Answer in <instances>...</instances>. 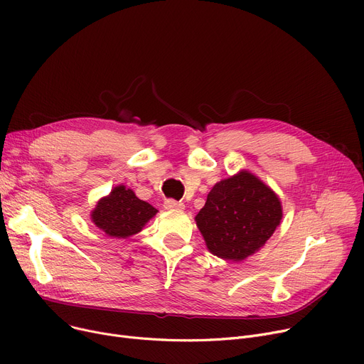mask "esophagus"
<instances>
[{"instance_id":"esophagus-1","label":"esophagus","mask_w":364,"mask_h":364,"mask_svg":"<svg viewBox=\"0 0 364 364\" xmlns=\"http://www.w3.org/2000/svg\"><path fill=\"white\" fill-rule=\"evenodd\" d=\"M164 206H165L166 209H169V211H183V209H184V203L177 202V200H174V199H166L165 203H164Z\"/></svg>"}]
</instances>
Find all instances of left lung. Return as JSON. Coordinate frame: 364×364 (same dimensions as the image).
<instances>
[{
    "mask_svg": "<svg viewBox=\"0 0 364 364\" xmlns=\"http://www.w3.org/2000/svg\"><path fill=\"white\" fill-rule=\"evenodd\" d=\"M283 217L280 198L251 171L218 181L195 217L208 251L227 261L258 252Z\"/></svg>",
    "mask_w": 364,
    "mask_h": 364,
    "instance_id": "8db88e82",
    "label": "left lung"
}]
</instances>
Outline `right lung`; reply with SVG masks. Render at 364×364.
<instances>
[{
	"instance_id": "add662e5",
	"label": "right lung",
	"mask_w": 364,
	"mask_h": 364,
	"mask_svg": "<svg viewBox=\"0 0 364 364\" xmlns=\"http://www.w3.org/2000/svg\"><path fill=\"white\" fill-rule=\"evenodd\" d=\"M156 214L158 209L139 199L132 188L118 184L107 196L99 199L90 218L106 236L127 239L140 233Z\"/></svg>"
}]
</instances>
